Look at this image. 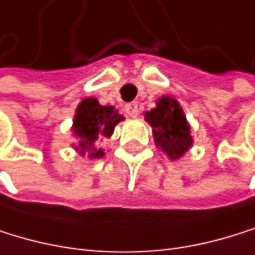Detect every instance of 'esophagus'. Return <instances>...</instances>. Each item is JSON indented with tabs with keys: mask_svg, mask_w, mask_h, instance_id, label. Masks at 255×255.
Here are the masks:
<instances>
[{
	"mask_svg": "<svg viewBox=\"0 0 255 255\" xmlns=\"http://www.w3.org/2000/svg\"><path fill=\"white\" fill-rule=\"evenodd\" d=\"M125 111H126V114L129 115V117H137L138 115V105L137 103H129V105H126L125 106Z\"/></svg>",
	"mask_w": 255,
	"mask_h": 255,
	"instance_id": "obj_1",
	"label": "esophagus"
}]
</instances>
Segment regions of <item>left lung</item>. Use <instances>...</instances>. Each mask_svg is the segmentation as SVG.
Returning <instances> with one entry per match:
<instances>
[{"instance_id":"left-lung-1","label":"left lung","mask_w":255,"mask_h":255,"mask_svg":"<svg viewBox=\"0 0 255 255\" xmlns=\"http://www.w3.org/2000/svg\"><path fill=\"white\" fill-rule=\"evenodd\" d=\"M144 120L152 128L155 146L169 160L181 158L194 146L191 125L180 103L171 95L160 97L155 101V108L144 112Z\"/></svg>"}]
</instances>
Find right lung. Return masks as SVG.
Here are the masks:
<instances>
[{"label":"right lung","instance_id":"add662e5","mask_svg":"<svg viewBox=\"0 0 255 255\" xmlns=\"http://www.w3.org/2000/svg\"><path fill=\"white\" fill-rule=\"evenodd\" d=\"M125 117L118 114L114 106H101L98 100L87 97L78 103L72 120V130L77 143H72L74 149L89 160L105 157V150L98 147L103 138H109L115 126L123 122Z\"/></svg>","mask_w":255,"mask_h":255}]
</instances>
